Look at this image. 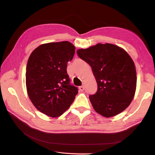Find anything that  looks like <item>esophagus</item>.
<instances>
[{
    "label": "esophagus",
    "instance_id": "1",
    "mask_svg": "<svg viewBox=\"0 0 155 155\" xmlns=\"http://www.w3.org/2000/svg\"><path fill=\"white\" fill-rule=\"evenodd\" d=\"M78 89H79L81 91H83L84 90V86H81L78 87Z\"/></svg>",
    "mask_w": 155,
    "mask_h": 155
}]
</instances>
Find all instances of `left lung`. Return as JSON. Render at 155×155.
<instances>
[{
	"label": "left lung",
	"mask_w": 155,
	"mask_h": 155,
	"mask_svg": "<svg viewBox=\"0 0 155 155\" xmlns=\"http://www.w3.org/2000/svg\"><path fill=\"white\" fill-rule=\"evenodd\" d=\"M77 53L91 66L97 83V91L89 96L95 111L110 117L125 110L134 98L137 81L134 62L127 51L106 43L79 49Z\"/></svg>",
	"instance_id": "8db88e82"
}]
</instances>
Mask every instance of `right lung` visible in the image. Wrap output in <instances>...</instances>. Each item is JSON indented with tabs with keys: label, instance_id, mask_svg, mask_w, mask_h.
Here are the masks:
<instances>
[{
	"label": "right lung",
	"instance_id": "obj_1",
	"mask_svg": "<svg viewBox=\"0 0 155 155\" xmlns=\"http://www.w3.org/2000/svg\"><path fill=\"white\" fill-rule=\"evenodd\" d=\"M74 52V45L64 41L39 45L29 57L27 92L36 109L48 116H61L77 95V88L70 84L66 72Z\"/></svg>",
	"mask_w": 155,
	"mask_h": 155
}]
</instances>
